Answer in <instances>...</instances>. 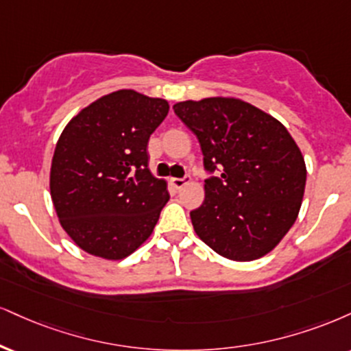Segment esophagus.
Segmentation results:
<instances>
[{"label": "esophagus", "mask_w": 351, "mask_h": 351, "mask_svg": "<svg viewBox=\"0 0 351 351\" xmlns=\"http://www.w3.org/2000/svg\"><path fill=\"white\" fill-rule=\"evenodd\" d=\"M188 180H189L188 176H183V178H171V184H173V186H175L176 189H181V188L184 186V184H186Z\"/></svg>", "instance_id": "obj_1"}]
</instances>
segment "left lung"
Segmentation results:
<instances>
[{
    "label": "left lung",
    "mask_w": 351,
    "mask_h": 351,
    "mask_svg": "<svg viewBox=\"0 0 351 351\" xmlns=\"http://www.w3.org/2000/svg\"><path fill=\"white\" fill-rule=\"evenodd\" d=\"M173 109L199 141L209 175L204 202L189 213L196 234L229 260L267 255L301 208L306 165L296 142L281 122L239 99L183 101Z\"/></svg>",
    "instance_id": "1"
}]
</instances>
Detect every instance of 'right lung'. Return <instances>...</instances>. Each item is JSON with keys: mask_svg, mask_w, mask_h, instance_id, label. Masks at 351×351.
<instances>
[{"mask_svg": "<svg viewBox=\"0 0 351 351\" xmlns=\"http://www.w3.org/2000/svg\"><path fill=\"white\" fill-rule=\"evenodd\" d=\"M165 99L114 91L84 108L58 138L50 193L62 227L91 255L121 260L150 237L170 194L149 170V138Z\"/></svg>", "mask_w": 351, "mask_h": 351, "instance_id": "1", "label": "right lung"}]
</instances>
